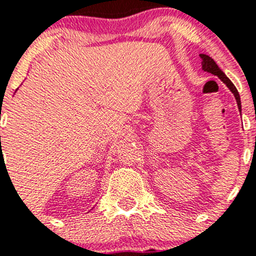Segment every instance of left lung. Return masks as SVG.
<instances>
[{
	"label": "left lung",
	"mask_w": 256,
	"mask_h": 256,
	"mask_svg": "<svg viewBox=\"0 0 256 256\" xmlns=\"http://www.w3.org/2000/svg\"><path fill=\"white\" fill-rule=\"evenodd\" d=\"M200 58H202V62H201V65H202V70H205V72H208V73L214 74V76H216L219 79H220L222 82L226 83V86L230 88V92L234 94V98H236V101H237V106H238V110L241 112V100H240V94H238V92H237L236 87L234 86V83L230 82V79L227 78V76H226V74L223 73L220 69H219V66L216 65V61L212 60L210 56L201 54Z\"/></svg>",
	"instance_id": "left-lung-1"
}]
</instances>
